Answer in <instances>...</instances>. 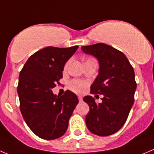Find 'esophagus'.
Listing matches in <instances>:
<instances>
[{"label": "esophagus", "instance_id": "1", "mask_svg": "<svg viewBox=\"0 0 154 154\" xmlns=\"http://www.w3.org/2000/svg\"><path fill=\"white\" fill-rule=\"evenodd\" d=\"M78 100H79V101H80V102H81V101L83 100V98H82V97L78 96Z\"/></svg>", "mask_w": 154, "mask_h": 154}]
</instances>
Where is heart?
<instances>
[{
    "label": "heart",
    "instance_id": "b5f03b06",
    "mask_svg": "<svg viewBox=\"0 0 154 154\" xmlns=\"http://www.w3.org/2000/svg\"><path fill=\"white\" fill-rule=\"evenodd\" d=\"M90 60H91V59H90ZM69 63H70V60H68V61H67L65 63L64 66H63V70H66L68 68ZM86 85H87L86 83L80 81V80H72L70 82V84H69L70 89L76 93L82 92L84 88L86 87Z\"/></svg>",
    "mask_w": 154,
    "mask_h": 154
}]
</instances>
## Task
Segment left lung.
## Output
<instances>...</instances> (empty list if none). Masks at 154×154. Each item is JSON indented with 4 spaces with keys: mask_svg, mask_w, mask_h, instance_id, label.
Returning a JSON list of instances; mask_svg holds the SVG:
<instances>
[{
    "mask_svg": "<svg viewBox=\"0 0 154 154\" xmlns=\"http://www.w3.org/2000/svg\"><path fill=\"white\" fill-rule=\"evenodd\" d=\"M81 49L99 61V74L91 94L103 95L98 104L91 96L84 97L90 107L86 125L94 134L111 135L124 126L134 104L137 88L134 68L124 54L107 44L98 43Z\"/></svg>",
    "mask_w": 154,
    "mask_h": 154,
    "instance_id": "1",
    "label": "left lung"
}]
</instances>
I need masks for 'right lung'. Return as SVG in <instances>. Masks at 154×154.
I'll list each match as a JSON object with an SVG mask.
<instances>
[{
  "label": "right lung",
  "instance_id": "obj_1",
  "mask_svg": "<svg viewBox=\"0 0 154 154\" xmlns=\"http://www.w3.org/2000/svg\"><path fill=\"white\" fill-rule=\"evenodd\" d=\"M77 48H44L31 55L20 70V110L29 128L40 138L54 140L67 131L78 99L69 90L59 97L51 89L60 84L63 66Z\"/></svg>",
  "mask_w": 154,
  "mask_h": 154
}]
</instances>
